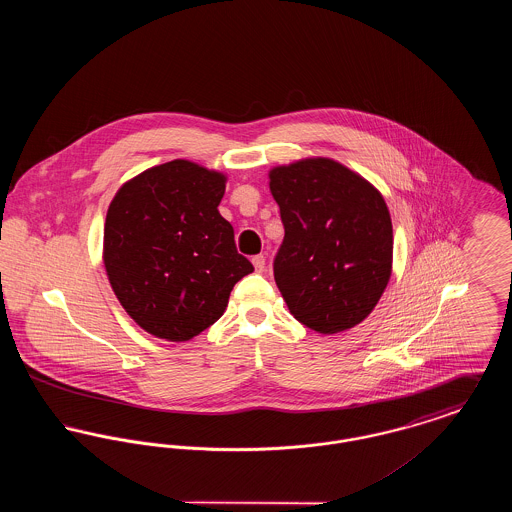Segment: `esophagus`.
<instances>
[{
	"mask_svg": "<svg viewBox=\"0 0 512 512\" xmlns=\"http://www.w3.org/2000/svg\"><path fill=\"white\" fill-rule=\"evenodd\" d=\"M253 267L257 272H265V268H267V259H265V255H255L253 259Z\"/></svg>",
	"mask_w": 512,
	"mask_h": 512,
	"instance_id": "1",
	"label": "esophagus"
}]
</instances>
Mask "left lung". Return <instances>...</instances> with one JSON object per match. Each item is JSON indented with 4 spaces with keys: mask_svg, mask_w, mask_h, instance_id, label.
I'll use <instances>...</instances> for the list:
<instances>
[{
    "mask_svg": "<svg viewBox=\"0 0 512 512\" xmlns=\"http://www.w3.org/2000/svg\"><path fill=\"white\" fill-rule=\"evenodd\" d=\"M284 242L274 280L293 317L320 334L365 320L388 286L390 211L365 178L332 159L270 171Z\"/></svg>",
    "mask_w": 512,
    "mask_h": 512,
    "instance_id": "8db88e82",
    "label": "left lung"
}]
</instances>
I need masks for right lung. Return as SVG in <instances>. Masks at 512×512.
<instances>
[{"mask_svg":"<svg viewBox=\"0 0 512 512\" xmlns=\"http://www.w3.org/2000/svg\"><path fill=\"white\" fill-rule=\"evenodd\" d=\"M226 178L176 159L147 169L113 197L103 263L124 311L146 332L192 340L215 324L253 265L220 217Z\"/></svg>","mask_w":512,"mask_h":512,"instance_id":"1","label":"right lung"}]
</instances>
